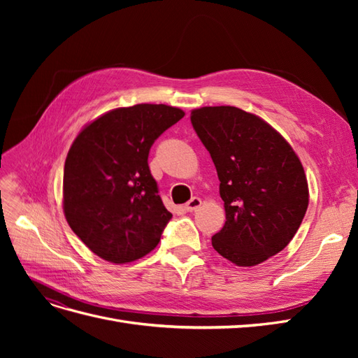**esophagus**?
Masks as SVG:
<instances>
[{"label": "esophagus", "instance_id": "obj_1", "mask_svg": "<svg viewBox=\"0 0 358 358\" xmlns=\"http://www.w3.org/2000/svg\"><path fill=\"white\" fill-rule=\"evenodd\" d=\"M201 206V199H199V197H192L187 204H185V209L188 210V212H194V210H197Z\"/></svg>", "mask_w": 358, "mask_h": 358}]
</instances>
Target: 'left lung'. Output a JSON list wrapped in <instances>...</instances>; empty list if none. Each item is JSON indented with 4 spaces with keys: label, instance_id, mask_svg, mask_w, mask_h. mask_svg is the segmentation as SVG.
<instances>
[{
    "label": "left lung",
    "instance_id": "1",
    "mask_svg": "<svg viewBox=\"0 0 358 358\" xmlns=\"http://www.w3.org/2000/svg\"><path fill=\"white\" fill-rule=\"evenodd\" d=\"M191 124L221 182L227 221L212 237L215 251L245 267L282 251L309 203L305 170L294 150L263 119L233 106L192 110Z\"/></svg>",
    "mask_w": 358,
    "mask_h": 358
}]
</instances>
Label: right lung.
I'll return each instance as SVG.
<instances>
[{"label": "right lung", "instance_id": "add662e5", "mask_svg": "<svg viewBox=\"0 0 358 358\" xmlns=\"http://www.w3.org/2000/svg\"><path fill=\"white\" fill-rule=\"evenodd\" d=\"M183 115L166 104L121 107L95 119L73 142L64 166V213L103 259L129 263L158 245L173 215L158 196L148 157Z\"/></svg>", "mask_w": 358, "mask_h": 358}]
</instances>
